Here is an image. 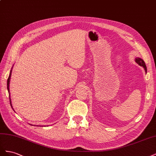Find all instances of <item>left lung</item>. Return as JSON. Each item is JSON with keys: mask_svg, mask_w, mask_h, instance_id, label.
Here are the masks:
<instances>
[{"mask_svg": "<svg viewBox=\"0 0 156 156\" xmlns=\"http://www.w3.org/2000/svg\"><path fill=\"white\" fill-rule=\"evenodd\" d=\"M135 61H136V62L137 63L139 66H143L146 72V64H145V62H144V60L143 59H141L140 58H136Z\"/></svg>", "mask_w": 156, "mask_h": 156, "instance_id": "8db88e82", "label": "left lung"}]
</instances>
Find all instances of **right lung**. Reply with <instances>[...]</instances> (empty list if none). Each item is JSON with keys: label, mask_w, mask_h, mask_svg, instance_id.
Masks as SVG:
<instances>
[{"label": "right lung", "mask_w": 156, "mask_h": 156, "mask_svg": "<svg viewBox=\"0 0 156 156\" xmlns=\"http://www.w3.org/2000/svg\"><path fill=\"white\" fill-rule=\"evenodd\" d=\"M10 76H11V73L10 74V75H9V77H8V80H7V88H8V92L10 93V91H9V84H10ZM10 105H12L11 104V100H10ZM12 106V105H11Z\"/></svg>", "instance_id": "add662e5"}]
</instances>
